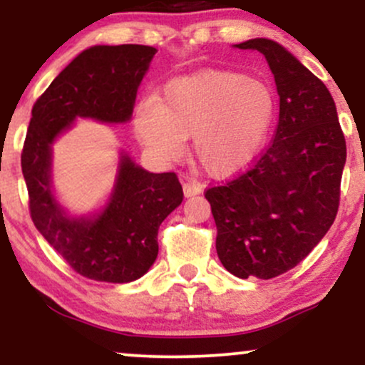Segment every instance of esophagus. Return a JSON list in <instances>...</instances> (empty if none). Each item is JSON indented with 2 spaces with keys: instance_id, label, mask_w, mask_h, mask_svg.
Segmentation results:
<instances>
[{
  "instance_id": "1",
  "label": "esophagus",
  "mask_w": 365,
  "mask_h": 365,
  "mask_svg": "<svg viewBox=\"0 0 365 365\" xmlns=\"http://www.w3.org/2000/svg\"><path fill=\"white\" fill-rule=\"evenodd\" d=\"M200 192H202V185H200V183H194V182L183 183V194H185V197L199 195Z\"/></svg>"
}]
</instances>
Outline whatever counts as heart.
Segmentation results:
<instances>
[{"instance_id": "heart-1", "label": "heart", "mask_w": 365, "mask_h": 365, "mask_svg": "<svg viewBox=\"0 0 365 365\" xmlns=\"http://www.w3.org/2000/svg\"><path fill=\"white\" fill-rule=\"evenodd\" d=\"M274 96L257 78L212 70L166 83L161 101L148 98L133 127L145 148L175 159L194 135V158L212 177L244 170L261 153L274 120Z\"/></svg>"}]
</instances>
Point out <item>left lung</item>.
I'll return each instance as SVG.
<instances>
[{"mask_svg": "<svg viewBox=\"0 0 365 365\" xmlns=\"http://www.w3.org/2000/svg\"><path fill=\"white\" fill-rule=\"evenodd\" d=\"M233 48L266 58L279 96L278 128L252 168L209 188L206 199L225 269L269 279L307 257L333 225L346 144L329 91L287 48L266 37Z\"/></svg>", "mask_w": 365, "mask_h": 365, "instance_id": "8db88e82", "label": "left lung"}]
</instances>
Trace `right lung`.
<instances>
[{"mask_svg":"<svg viewBox=\"0 0 365 365\" xmlns=\"http://www.w3.org/2000/svg\"><path fill=\"white\" fill-rule=\"evenodd\" d=\"M158 49L140 44L92 46L61 70L32 108L22 150L31 216L48 244L78 274L130 283L158 257V230L183 200L175 173H150L121 150L104 204L73 215L53 185V144L77 118L118 125L132 118L137 89Z\"/></svg>","mask_w":365,"mask_h":365,"instance_id":"right-lung-1","label":"right lung"}]
</instances>
